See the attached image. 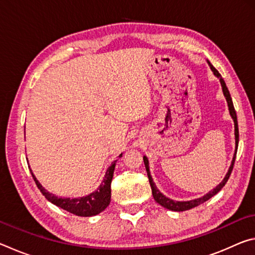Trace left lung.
I'll use <instances>...</instances> for the list:
<instances>
[{
    "label": "left lung",
    "mask_w": 255,
    "mask_h": 255,
    "mask_svg": "<svg viewBox=\"0 0 255 255\" xmlns=\"http://www.w3.org/2000/svg\"><path fill=\"white\" fill-rule=\"evenodd\" d=\"M207 63H208V65L210 67V70L213 71L214 75L219 79V82H221V85H222V89H223V93H224V97H225L226 101H227V106H228V110H230V115L233 119V122H234V128H235V152H234V156H233L232 159V163H231V166L230 169H228L227 173L225 175V178L223 179V181L221 183H219L217 187L214 188L211 191H209L208 193H206L205 196H202L200 198H197V199H193V200H188V201H175L173 199H170V198H167L166 196H164L163 193L159 191V190L156 188V185H155L154 181L152 175H150V171H149V163H148V158L144 156V164H145V167H146V171H147V175H148V180H149V184H150V188H152V193H153V197H154V200L159 204L161 206H163L164 208L172 210V211H184V210H189L191 208H195V207L199 206L201 204H204L205 201L209 200L211 197H214L216 193H218L221 190L223 189L224 185L226 184V182L230 179V175L233 171V166H234V162H235V158H236V152H237V147H239V125H237V116H236V111H235V108L234 105H233V100L231 98V94L230 91H228L227 86L225 81L223 80L222 75L219 74V72L216 70V68L211 65L209 60H207Z\"/></svg>",
    "instance_id": "1"
}]
</instances>
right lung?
I'll return each instance as SVG.
<instances>
[{
  "instance_id": "right-lung-1",
  "label": "right lung",
  "mask_w": 255,
  "mask_h": 255,
  "mask_svg": "<svg viewBox=\"0 0 255 255\" xmlns=\"http://www.w3.org/2000/svg\"><path fill=\"white\" fill-rule=\"evenodd\" d=\"M123 154L119 155V157H122ZM118 159H115L114 162L111 163V165L108 167L106 172L105 178H103L101 184L99 185V188L96 191L90 193V195H86L83 197L79 198H62L57 197L50 193L49 191L42 187L39 181L37 180L36 176L31 172V175L36 182L38 189L40 190V192L45 196V198L51 204L56 205L59 208L64 210L70 211V213L74 214L76 216H81V217H91V216H96L100 214L101 211L105 210L108 206H109L111 201V181L112 176H114V171L116 167V163H117ZM30 169V166H29Z\"/></svg>"
}]
</instances>
